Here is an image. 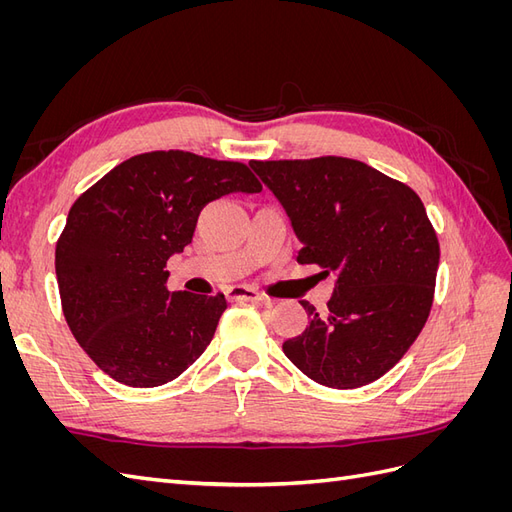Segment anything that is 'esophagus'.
<instances>
[{
  "mask_svg": "<svg viewBox=\"0 0 512 512\" xmlns=\"http://www.w3.org/2000/svg\"><path fill=\"white\" fill-rule=\"evenodd\" d=\"M226 299L230 303H256V301H265L262 294H258L256 290L247 288V286H232L226 290Z\"/></svg>",
  "mask_w": 512,
  "mask_h": 512,
  "instance_id": "obj_1",
  "label": "esophagus"
}]
</instances>
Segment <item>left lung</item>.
<instances>
[{
    "label": "left lung",
    "instance_id": "1",
    "mask_svg": "<svg viewBox=\"0 0 512 512\" xmlns=\"http://www.w3.org/2000/svg\"><path fill=\"white\" fill-rule=\"evenodd\" d=\"M250 166L286 209L303 243L297 260L337 275L327 314L301 303L312 320L284 342V354L331 389L378 380L408 352L431 312L440 243L423 200L350 158Z\"/></svg>",
    "mask_w": 512,
    "mask_h": 512
}]
</instances>
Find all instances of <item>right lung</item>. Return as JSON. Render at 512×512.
<instances>
[{
	"instance_id": "obj_1",
	"label": "right lung",
	"mask_w": 512,
	"mask_h": 512,
	"mask_svg": "<svg viewBox=\"0 0 512 512\" xmlns=\"http://www.w3.org/2000/svg\"><path fill=\"white\" fill-rule=\"evenodd\" d=\"M260 190L241 162L170 149L121 162L76 198L55 273L68 327L104 374L151 389L205 352L224 294L170 292L166 260L192 241L211 200Z\"/></svg>"
}]
</instances>
